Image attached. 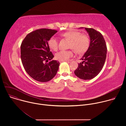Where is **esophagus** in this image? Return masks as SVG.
Listing matches in <instances>:
<instances>
[{"instance_id": "obj_1", "label": "esophagus", "mask_w": 126, "mask_h": 126, "mask_svg": "<svg viewBox=\"0 0 126 126\" xmlns=\"http://www.w3.org/2000/svg\"><path fill=\"white\" fill-rule=\"evenodd\" d=\"M59 62L61 63V62H69L68 61H64V60H58Z\"/></svg>"}]
</instances>
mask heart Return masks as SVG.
Instances as JSON below:
<instances>
[{
    "label": "heart",
    "mask_w": 126,
    "mask_h": 126,
    "mask_svg": "<svg viewBox=\"0 0 126 126\" xmlns=\"http://www.w3.org/2000/svg\"><path fill=\"white\" fill-rule=\"evenodd\" d=\"M62 36L70 41L69 47L73 49L79 54L84 53L89 47L90 40L89 36L86 34H82L81 32L77 31L71 30L63 33ZM48 43L50 49L54 51L57 50L58 41L56 37H51ZM73 55V50H61L56 54L55 57L59 60L67 61Z\"/></svg>",
    "instance_id": "heart-1"
}]
</instances>
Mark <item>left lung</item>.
Returning <instances> with one entry per match:
<instances>
[{
	"mask_svg": "<svg viewBox=\"0 0 126 126\" xmlns=\"http://www.w3.org/2000/svg\"><path fill=\"white\" fill-rule=\"evenodd\" d=\"M84 28V27H80ZM90 37L89 47L81 58L82 63L74 71L75 75L83 80H91L100 72L106 58L107 48L102 34L93 28H84Z\"/></svg>",
	"mask_w": 126,
	"mask_h": 126,
	"instance_id": "8db88e82",
	"label": "left lung"
}]
</instances>
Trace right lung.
Segmentation results:
<instances>
[{
	"mask_svg": "<svg viewBox=\"0 0 126 126\" xmlns=\"http://www.w3.org/2000/svg\"><path fill=\"white\" fill-rule=\"evenodd\" d=\"M57 31L40 29L26 35L21 45V59L24 69L33 79L46 82L56 75L60 63L52 60L48 41ZM50 61L49 62L48 61Z\"/></svg>",
	"mask_w": 126,
	"mask_h": 126,
	"instance_id": "obj_1",
	"label": "right lung"
}]
</instances>
